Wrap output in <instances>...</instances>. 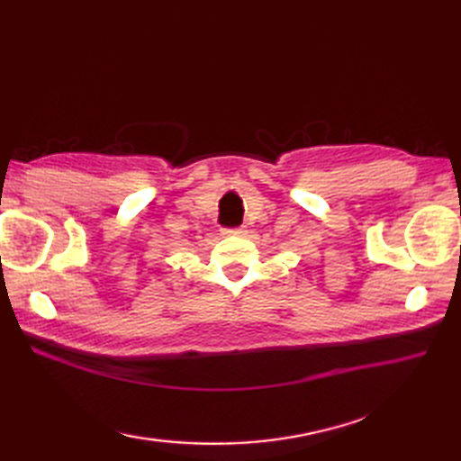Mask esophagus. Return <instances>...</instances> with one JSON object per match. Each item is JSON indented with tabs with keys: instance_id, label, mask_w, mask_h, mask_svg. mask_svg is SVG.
<instances>
[{
	"instance_id": "34e87169",
	"label": "esophagus",
	"mask_w": 461,
	"mask_h": 461,
	"mask_svg": "<svg viewBox=\"0 0 461 461\" xmlns=\"http://www.w3.org/2000/svg\"><path fill=\"white\" fill-rule=\"evenodd\" d=\"M222 232L229 234V236H242L246 230H244V227H239V229H225Z\"/></svg>"
}]
</instances>
